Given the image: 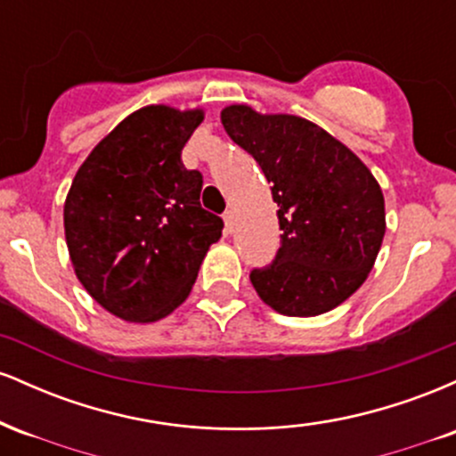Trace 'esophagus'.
Segmentation results:
<instances>
[{
	"label": "esophagus",
	"instance_id": "34e87169",
	"mask_svg": "<svg viewBox=\"0 0 456 456\" xmlns=\"http://www.w3.org/2000/svg\"><path fill=\"white\" fill-rule=\"evenodd\" d=\"M223 221H224V229H227V233L233 232V212L227 210L223 214Z\"/></svg>",
	"mask_w": 456,
	"mask_h": 456
}]
</instances>
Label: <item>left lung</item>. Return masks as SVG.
I'll return each mask as SVG.
<instances>
[{
    "instance_id": "8db88e82",
    "label": "left lung",
    "mask_w": 456,
    "mask_h": 456,
    "mask_svg": "<svg viewBox=\"0 0 456 456\" xmlns=\"http://www.w3.org/2000/svg\"><path fill=\"white\" fill-rule=\"evenodd\" d=\"M221 122L259 162L279 206L281 248L250 282L289 317L332 311L366 281L386 233L384 195L352 150L297 115H261L246 104Z\"/></svg>"
}]
</instances>
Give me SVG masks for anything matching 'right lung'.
Returning a JSON list of instances; mask_svg holds the SVG:
<instances>
[{
    "instance_id": "1",
    "label": "right lung",
    "mask_w": 456,
    "mask_h": 456,
    "mask_svg": "<svg viewBox=\"0 0 456 456\" xmlns=\"http://www.w3.org/2000/svg\"><path fill=\"white\" fill-rule=\"evenodd\" d=\"M203 111L130 113L78 167L64 206L77 279L124 322H159L191 294L223 218L199 203L203 175L182 165Z\"/></svg>"
}]
</instances>
